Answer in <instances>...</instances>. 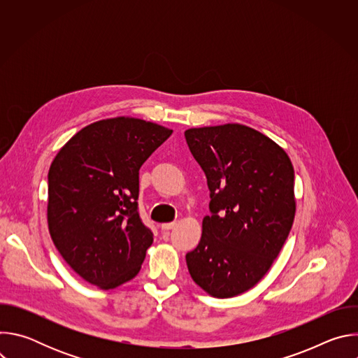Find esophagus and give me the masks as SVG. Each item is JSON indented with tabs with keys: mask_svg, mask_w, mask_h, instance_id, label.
<instances>
[{
	"mask_svg": "<svg viewBox=\"0 0 358 358\" xmlns=\"http://www.w3.org/2000/svg\"><path fill=\"white\" fill-rule=\"evenodd\" d=\"M176 221H173V222H164V224H162L160 227H162V229L163 231H169V229H171V228H174L176 227Z\"/></svg>",
	"mask_w": 358,
	"mask_h": 358,
	"instance_id": "34e87169",
	"label": "esophagus"
}]
</instances>
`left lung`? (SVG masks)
<instances>
[{
    "instance_id": "8db88e82",
    "label": "left lung",
    "mask_w": 358,
    "mask_h": 358,
    "mask_svg": "<svg viewBox=\"0 0 358 358\" xmlns=\"http://www.w3.org/2000/svg\"><path fill=\"white\" fill-rule=\"evenodd\" d=\"M184 134L211 198L201 241L185 255L187 266L211 296L234 297L265 276L290 232L293 166L275 141L242 124Z\"/></svg>"
}]
</instances>
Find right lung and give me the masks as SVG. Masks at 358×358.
Returning <instances> with one entry per match:
<instances>
[{
	"mask_svg": "<svg viewBox=\"0 0 358 358\" xmlns=\"http://www.w3.org/2000/svg\"><path fill=\"white\" fill-rule=\"evenodd\" d=\"M173 130L116 117L78 131L48 173V227L66 264L113 289L133 279L152 243L138 215V170Z\"/></svg>",
	"mask_w": 358,
	"mask_h": 358,
	"instance_id": "1",
	"label": "right lung"
}]
</instances>
